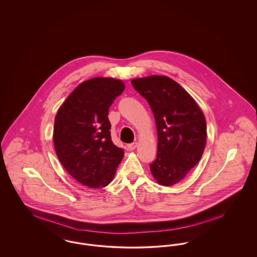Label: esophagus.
<instances>
[{
    "label": "esophagus",
    "mask_w": 257,
    "mask_h": 257,
    "mask_svg": "<svg viewBox=\"0 0 257 257\" xmlns=\"http://www.w3.org/2000/svg\"><path fill=\"white\" fill-rule=\"evenodd\" d=\"M137 142H133V143H130V144L127 145V148H128L131 151H133V150H135V149L137 148Z\"/></svg>",
    "instance_id": "obj_1"
}]
</instances>
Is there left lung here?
<instances>
[{
  "label": "left lung",
  "mask_w": 257,
  "mask_h": 257,
  "mask_svg": "<svg viewBox=\"0 0 257 257\" xmlns=\"http://www.w3.org/2000/svg\"><path fill=\"white\" fill-rule=\"evenodd\" d=\"M132 85L154 114L158 149L150 170L158 183L171 186L188 174L204 153L205 116L188 92L169 77L135 79Z\"/></svg>",
  "instance_id": "obj_1"
}]
</instances>
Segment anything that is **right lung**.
Masks as SVG:
<instances>
[{
	"label": "right lung",
	"mask_w": 257,
	"mask_h": 257,
	"mask_svg": "<svg viewBox=\"0 0 257 257\" xmlns=\"http://www.w3.org/2000/svg\"><path fill=\"white\" fill-rule=\"evenodd\" d=\"M124 85L93 78L77 86L59 108L53 130L56 155L64 169L90 188L107 186L123 157L111 139L109 107Z\"/></svg>",
	"instance_id": "add662e5"
}]
</instances>
